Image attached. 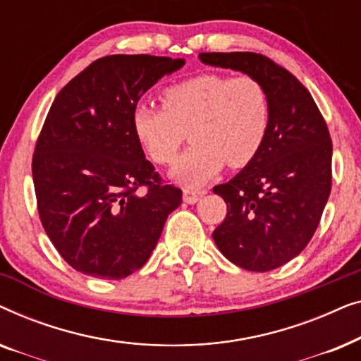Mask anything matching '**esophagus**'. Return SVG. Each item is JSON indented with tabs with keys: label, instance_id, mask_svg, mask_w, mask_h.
<instances>
[{
	"label": "esophagus",
	"instance_id": "34e87169",
	"mask_svg": "<svg viewBox=\"0 0 361 361\" xmlns=\"http://www.w3.org/2000/svg\"><path fill=\"white\" fill-rule=\"evenodd\" d=\"M204 190H194V189H184V202L185 204H195L204 197Z\"/></svg>",
	"mask_w": 361,
	"mask_h": 361
}]
</instances>
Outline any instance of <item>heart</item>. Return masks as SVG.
I'll use <instances>...</instances> for the list:
<instances>
[{
    "label": "heart",
    "mask_w": 361,
    "mask_h": 361,
    "mask_svg": "<svg viewBox=\"0 0 361 361\" xmlns=\"http://www.w3.org/2000/svg\"><path fill=\"white\" fill-rule=\"evenodd\" d=\"M161 103L162 108L137 105L133 131L159 166L174 162L187 133L192 146L177 161L172 177L189 187L212 179L225 162L231 169L248 166L268 133V93L250 75L202 73L166 87Z\"/></svg>",
    "instance_id": "obj_1"
}]
</instances>
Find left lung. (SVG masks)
<instances>
[{
	"mask_svg": "<svg viewBox=\"0 0 361 361\" xmlns=\"http://www.w3.org/2000/svg\"><path fill=\"white\" fill-rule=\"evenodd\" d=\"M204 63L261 82L269 123L258 156L214 192L226 216L214 233L240 268L266 273L295 258L312 238L332 190V140L312 95L289 71L255 52H202Z\"/></svg>",
	"mask_w": 361,
	"mask_h": 361,
	"instance_id": "obj_1",
	"label": "left lung"
}]
</instances>
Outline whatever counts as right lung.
Here are the masks:
<instances>
[{
  "mask_svg": "<svg viewBox=\"0 0 361 361\" xmlns=\"http://www.w3.org/2000/svg\"><path fill=\"white\" fill-rule=\"evenodd\" d=\"M184 59L106 56L57 93L36 141L37 212L78 273L123 279L149 259L182 190L166 184L133 131L140 98ZM145 188V191H140Z\"/></svg>",
  "mask_w": 361,
  "mask_h": 361,
  "instance_id": "obj_1",
  "label": "right lung"
}]
</instances>
